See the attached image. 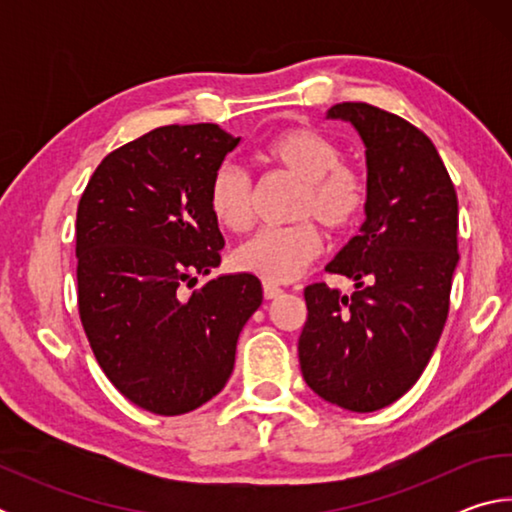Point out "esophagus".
I'll return each instance as SVG.
<instances>
[{"label":"esophagus","instance_id":"34e87169","mask_svg":"<svg viewBox=\"0 0 512 512\" xmlns=\"http://www.w3.org/2000/svg\"><path fill=\"white\" fill-rule=\"evenodd\" d=\"M277 296H282V289L277 287V284H273V282H264V298L266 300H273Z\"/></svg>","mask_w":512,"mask_h":512}]
</instances>
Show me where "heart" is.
Wrapping results in <instances>:
<instances>
[{
    "mask_svg": "<svg viewBox=\"0 0 512 512\" xmlns=\"http://www.w3.org/2000/svg\"><path fill=\"white\" fill-rule=\"evenodd\" d=\"M262 158L302 180L296 219H314L329 232L354 228L366 212L368 180L357 167L343 162V151L332 137L314 128L296 126L273 135ZM250 178L237 164L225 162L212 173L207 205L221 228L244 232L250 225ZM320 253V232L311 221L291 228L259 230L241 244L232 264L266 282H289Z\"/></svg>",
    "mask_w": 512,
    "mask_h": 512,
    "instance_id": "obj_1",
    "label": "heart"
}]
</instances>
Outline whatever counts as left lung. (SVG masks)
Masks as SVG:
<instances>
[{
  "label": "left lung",
  "mask_w": 512,
  "mask_h": 512,
  "mask_svg": "<svg viewBox=\"0 0 512 512\" xmlns=\"http://www.w3.org/2000/svg\"><path fill=\"white\" fill-rule=\"evenodd\" d=\"M366 144V221L325 271L352 277L343 296L305 289L298 341L307 386L341 409L370 413L409 391L449 314L458 262V198L436 146L409 121L361 101L336 103Z\"/></svg>",
  "instance_id": "obj_1"
}]
</instances>
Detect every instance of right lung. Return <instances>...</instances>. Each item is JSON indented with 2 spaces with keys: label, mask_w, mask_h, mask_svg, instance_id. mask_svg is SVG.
Segmentation results:
<instances>
[{
  "label": "right lung",
  "mask_w": 512,
  "mask_h": 512,
  "mask_svg": "<svg viewBox=\"0 0 512 512\" xmlns=\"http://www.w3.org/2000/svg\"><path fill=\"white\" fill-rule=\"evenodd\" d=\"M216 124L160 126L92 173L76 212L79 316L112 386L144 411L180 415L221 393L239 332L262 305L255 275H221L212 173L239 144Z\"/></svg>",
  "instance_id": "1"
}]
</instances>
